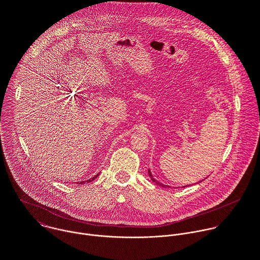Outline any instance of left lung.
Here are the masks:
<instances>
[{
	"label": "left lung",
	"mask_w": 260,
	"mask_h": 260,
	"mask_svg": "<svg viewBox=\"0 0 260 260\" xmlns=\"http://www.w3.org/2000/svg\"><path fill=\"white\" fill-rule=\"evenodd\" d=\"M148 174H149V176L151 177V180H152L153 182H155V184H157V185H159V186H161V187H165V188H166V187H170V186H168V185H164V184H161L160 182L156 181V180H155V179L153 178V176L151 175V172H150V170H149V171H148ZM184 187H185V186H184Z\"/></svg>",
	"instance_id": "1"
}]
</instances>
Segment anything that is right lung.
<instances>
[{"mask_svg": "<svg viewBox=\"0 0 260 260\" xmlns=\"http://www.w3.org/2000/svg\"><path fill=\"white\" fill-rule=\"evenodd\" d=\"M99 175H100V174H98V175H95V176H93V177H92V178H90V179H88V180H87V181H81V182H80V184H84V183H85V182H91V181H92V180H94V179H95V178H96V177H98V176H99Z\"/></svg>", "mask_w": 260, "mask_h": 260, "instance_id": "right-lung-1", "label": "right lung"}]
</instances>
